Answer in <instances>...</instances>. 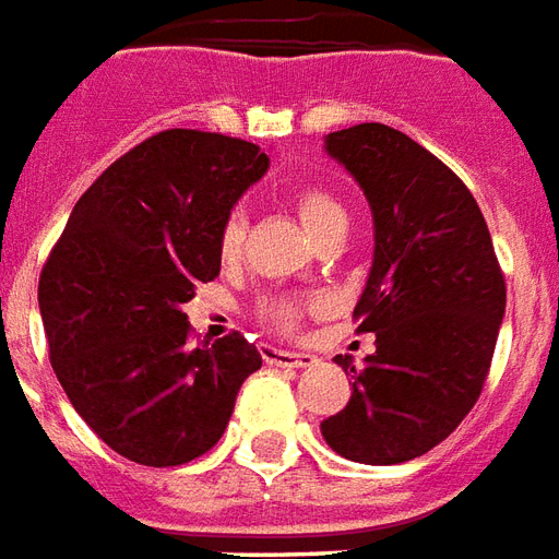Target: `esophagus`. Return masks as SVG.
<instances>
[{
	"label": "esophagus",
	"instance_id": "obj_1",
	"mask_svg": "<svg viewBox=\"0 0 559 559\" xmlns=\"http://www.w3.org/2000/svg\"><path fill=\"white\" fill-rule=\"evenodd\" d=\"M263 361L275 367H311L317 355L311 353H293V349H278V346H263Z\"/></svg>",
	"mask_w": 559,
	"mask_h": 559
}]
</instances>
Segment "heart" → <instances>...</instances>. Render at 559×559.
Masks as SVG:
<instances>
[{
  "instance_id": "1",
  "label": "heart",
  "mask_w": 559,
  "mask_h": 559,
  "mask_svg": "<svg viewBox=\"0 0 559 559\" xmlns=\"http://www.w3.org/2000/svg\"><path fill=\"white\" fill-rule=\"evenodd\" d=\"M293 210L299 213L301 225L308 227L311 237H320V230H325L334 222H346L343 204L322 186L296 189L293 192ZM242 239H246V216H242V210H230L222 227H218V260L234 263L242 254ZM305 313H308V305L301 299H293V296H272V299L260 301V317L278 332L299 329Z\"/></svg>"
}]
</instances>
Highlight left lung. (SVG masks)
Returning <instances> with one entry per match:
<instances>
[{
	"mask_svg": "<svg viewBox=\"0 0 559 559\" xmlns=\"http://www.w3.org/2000/svg\"><path fill=\"white\" fill-rule=\"evenodd\" d=\"M370 201L373 269L355 305L376 353L355 370L353 396L322 420L341 456L396 465L424 456L465 420L489 376L507 281L471 189L436 153L384 123L329 132Z\"/></svg>",
	"mask_w": 559,
	"mask_h": 559,
	"instance_id": "8db88e82",
	"label": "left lung"
}]
</instances>
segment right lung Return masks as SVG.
I'll return each mask as SVG.
<instances>
[{"label":"right lung","mask_w":559,"mask_h":559,"mask_svg":"<svg viewBox=\"0 0 559 559\" xmlns=\"http://www.w3.org/2000/svg\"><path fill=\"white\" fill-rule=\"evenodd\" d=\"M266 168L246 139L156 132L85 189L40 269L49 364L130 462L175 468L216 448L263 364L239 332L192 343L183 305L218 275V227Z\"/></svg>","instance_id":"right-lung-1"}]
</instances>
